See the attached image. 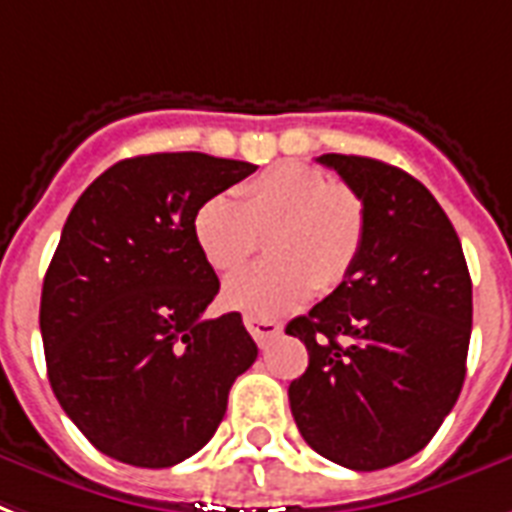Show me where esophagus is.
Here are the masks:
<instances>
[{"mask_svg": "<svg viewBox=\"0 0 512 512\" xmlns=\"http://www.w3.org/2000/svg\"><path fill=\"white\" fill-rule=\"evenodd\" d=\"M244 325H247L249 335L255 338L260 346H265V343H271L276 335L282 333V325L279 322H273V319H265V317H244Z\"/></svg>", "mask_w": 512, "mask_h": 512, "instance_id": "34e87169", "label": "esophagus"}]
</instances>
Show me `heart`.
<instances>
[{
    "label": "heart",
    "mask_w": 512,
    "mask_h": 512,
    "mask_svg": "<svg viewBox=\"0 0 512 512\" xmlns=\"http://www.w3.org/2000/svg\"><path fill=\"white\" fill-rule=\"evenodd\" d=\"M268 233V260L230 276L225 306L279 317L346 282L365 241V206L325 171L284 161L217 193L193 214V239L214 271H239Z\"/></svg>",
    "instance_id": "obj_1"
}]
</instances>
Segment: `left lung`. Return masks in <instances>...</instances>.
<instances>
[{"instance_id": "8db88e82", "label": "left lung", "mask_w": 512, "mask_h": 512, "mask_svg": "<svg viewBox=\"0 0 512 512\" xmlns=\"http://www.w3.org/2000/svg\"><path fill=\"white\" fill-rule=\"evenodd\" d=\"M317 161L362 201L365 241L346 282L287 325L308 349L290 408L317 454L370 473L419 454L454 408L473 282L454 225L419 179L362 155Z\"/></svg>"}]
</instances>
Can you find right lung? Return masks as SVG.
<instances>
[{
    "mask_svg": "<svg viewBox=\"0 0 512 512\" xmlns=\"http://www.w3.org/2000/svg\"><path fill=\"white\" fill-rule=\"evenodd\" d=\"M257 166L155 152L109 166L66 217L42 282L53 395L101 454L171 467L212 440L257 360L239 311L204 319L220 279L193 214Z\"/></svg>",
    "mask_w": 512,
    "mask_h": 512,
    "instance_id": "right-lung-1",
    "label": "right lung"
}]
</instances>
